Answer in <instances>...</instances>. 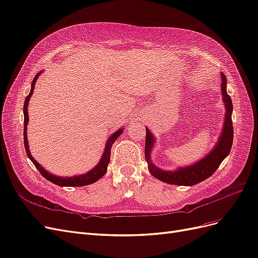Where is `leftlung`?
Here are the masks:
<instances>
[{"label":"left lung","instance_id":"8db88e82","mask_svg":"<svg viewBox=\"0 0 258 258\" xmlns=\"http://www.w3.org/2000/svg\"><path fill=\"white\" fill-rule=\"evenodd\" d=\"M222 76V96L223 102L225 105L226 113L224 115V126L223 133L221 137L218 140V144L215 145L214 149L210 153H208L204 159L198 161L197 163L186 166V167H179L178 169L173 171H167L160 169L159 167L152 163L151 160V153L152 148L154 147V136L152 133L146 127L147 134H146V147H145V157L148 163V168L152 176L156 179H159L165 183L168 184H176V185H195L199 182H202L215 172L219 168V166L223 162V160L229 154L230 149L232 146V139H234V127H232V121H231V112H232V103L231 98L227 94L226 91V84L227 79L226 76L223 73H221Z\"/></svg>","mask_w":258,"mask_h":258}]
</instances>
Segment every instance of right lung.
Instances as JSON below:
<instances>
[{
    "label": "right lung",
    "mask_w": 258,
    "mask_h": 258,
    "mask_svg": "<svg viewBox=\"0 0 258 258\" xmlns=\"http://www.w3.org/2000/svg\"><path fill=\"white\" fill-rule=\"evenodd\" d=\"M41 74V72L37 73L35 75L34 79L32 81L31 85V91L29 95L26 97V101H24V105H23V114H24V128H23V141H24V147H26V152L28 154V157L32 161V163L35 165V167L37 168V170L41 173L45 179L49 180L52 183L59 185V186H84V185H89L92 184L94 182H96L98 179H101L104 174L107 171V166L110 162V150L112 144L115 141L122 133H123V128H120L119 131H117L115 133L109 137V139L107 140L106 146H105V150L104 153L99 160V163L95 166L93 169H91L90 171H88L87 173L84 174H78V176H73V177H59L55 176V174H52L49 171H47L43 166H41L39 163H37L34 157H33L30 153L29 150V143H28V136H27V125L29 123V113H28V105H29V101L30 97L33 94V91H34V87L36 84V80L38 78L39 75Z\"/></svg>",
    "instance_id": "1"
}]
</instances>
